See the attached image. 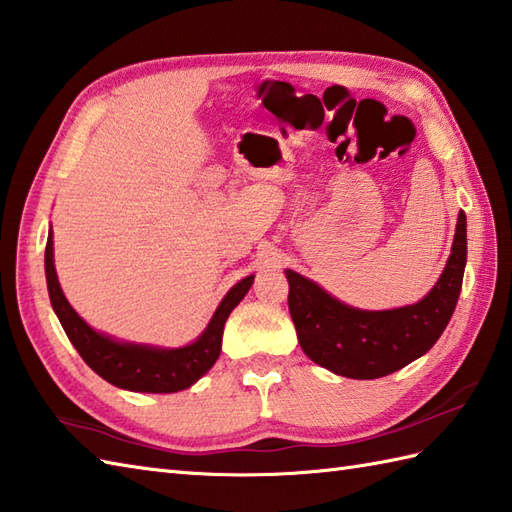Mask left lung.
<instances>
[{
    "label": "left lung",
    "mask_w": 512,
    "mask_h": 512,
    "mask_svg": "<svg viewBox=\"0 0 512 512\" xmlns=\"http://www.w3.org/2000/svg\"><path fill=\"white\" fill-rule=\"evenodd\" d=\"M466 215L458 213L451 255L427 297L394 310H361L332 297L317 281L286 268L288 308L301 350L330 372L372 380L427 354L447 328L462 290Z\"/></svg>",
    "instance_id": "8db88e82"
}]
</instances>
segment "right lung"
I'll return each mask as SVG.
<instances>
[{"instance_id":"1","label":"right lung","mask_w":512,"mask_h":512,"mask_svg":"<svg viewBox=\"0 0 512 512\" xmlns=\"http://www.w3.org/2000/svg\"><path fill=\"white\" fill-rule=\"evenodd\" d=\"M52 228L46 244V281L52 310L57 314L70 343L96 374L127 391H143V394H176L189 389L193 383L209 372L222 352V334L228 314L244 299L255 281L248 275L226 292L220 306L204 332L189 345L182 347H158L132 341H118L110 334L96 332L85 323L65 299L57 268H54Z\"/></svg>"}]
</instances>
